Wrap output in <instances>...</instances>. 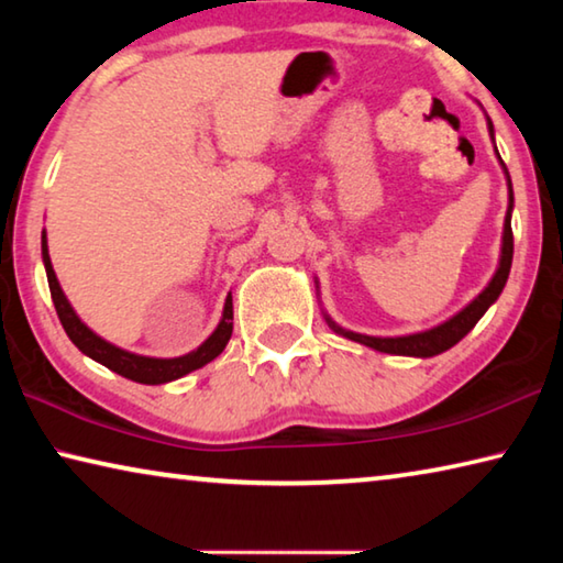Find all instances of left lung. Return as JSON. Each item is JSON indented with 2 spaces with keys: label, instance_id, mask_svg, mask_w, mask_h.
Returning <instances> with one entry per match:
<instances>
[{
  "label": "left lung",
  "instance_id": "left-lung-1",
  "mask_svg": "<svg viewBox=\"0 0 563 563\" xmlns=\"http://www.w3.org/2000/svg\"><path fill=\"white\" fill-rule=\"evenodd\" d=\"M489 133L494 136V129L489 123ZM504 166V161H501ZM504 174H507V168H504ZM509 178V174H507ZM511 206H514V196H511V180H509V211L507 218H504V238H501V258H499V268L494 273V278L489 280L487 288H484L476 298L466 305L464 310L456 312L454 318H450L442 325H437L432 330H424V332H415V335H405V338H373V335H360V332H350V330H342L340 325H335L330 318L328 325L340 332L342 338L347 340H355L360 345H367L377 352H387V355H409V357H434L440 355V352L454 347L456 342H460L466 332H470L484 312L489 310V305L499 298L504 285H507L509 278V271H511V258H514V233H511Z\"/></svg>",
  "mask_w": 563,
  "mask_h": 563
}]
</instances>
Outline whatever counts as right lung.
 I'll return each instance as SVG.
<instances>
[{
  "mask_svg": "<svg viewBox=\"0 0 563 563\" xmlns=\"http://www.w3.org/2000/svg\"><path fill=\"white\" fill-rule=\"evenodd\" d=\"M42 258H44L46 280H49V290H52L56 316H59L66 335H69V340L84 352V355H89L91 360L101 362L103 367L113 369V373L121 375V377L133 379V383L164 385V383H170V379L184 377L188 373H194V369L208 365L211 360H216L223 352V347L228 345V340H231V332H233V298L228 295L225 308H223V318H221V322H218V328L213 330V335L208 338L201 347H196L194 352H188V355H184V357H170V360L133 355V352L121 350L117 345H111V342H107L103 338H99L97 332H91L79 320V316H76L69 300H66L59 280H56L54 268H52L49 247H46V233L42 235Z\"/></svg>",
  "mask_w": 563,
  "mask_h": 563,
  "instance_id": "1",
  "label": "right lung"
}]
</instances>
